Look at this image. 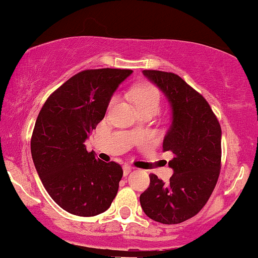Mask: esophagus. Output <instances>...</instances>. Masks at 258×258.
Instances as JSON below:
<instances>
[{"mask_svg":"<svg viewBox=\"0 0 258 258\" xmlns=\"http://www.w3.org/2000/svg\"><path fill=\"white\" fill-rule=\"evenodd\" d=\"M134 169V168L133 167H130V166H124L123 167V173H124V175H128L130 172H132V170Z\"/></svg>","mask_w":258,"mask_h":258,"instance_id":"esophagus-1","label":"esophagus"}]
</instances>
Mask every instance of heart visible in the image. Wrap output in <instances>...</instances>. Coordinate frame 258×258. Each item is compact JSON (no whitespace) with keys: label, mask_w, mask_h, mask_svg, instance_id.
Here are the masks:
<instances>
[{"label":"heart","mask_w":258,"mask_h":258,"mask_svg":"<svg viewBox=\"0 0 258 258\" xmlns=\"http://www.w3.org/2000/svg\"><path fill=\"white\" fill-rule=\"evenodd\" d=\"M132 98L134 101L135 106L138 107L139 111L151 108L157 112L158 108H160L161 92L155 85H152L150 83L140 84V85L135 86L132 90ZM113 105L114 98H111L108 106L112 107Z\"/></svg>","instance_id":"b5f03b06"}]
</instances>
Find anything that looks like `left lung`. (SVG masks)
Listing matches in <instances>:
<instances>
[{"instance_id":"left-lung-1","label":"left lung","mask_w":258,"mask_h":258,"mask_svg":"<svg viewBox=\"0 0 258 258\" xmlns=\"http://www.w3.org/2000/svg\"><path fill=\"white\" fill-rule=\"evenodd\" d=\"M166 95L173 120L163 140L174 174L164 184L150 174L140 195L145 215L163 224H178L196 216L212 195L221 172L222 130L206 98L174 73L144 71Z\"/></svg>"}]
</instances>
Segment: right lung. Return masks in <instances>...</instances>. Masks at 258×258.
Here are the masks:
<instances>
[{
  "instance_id": "right-lung-1",
  "label": "right lung",
  "mask_w": 258,
  "mask_h": 258,
  "mask_svg": "<svg viewBox=\"0 0 258 258\" xmlns=\"http://www.w3.org/2000/svg\"><path fill=\"white\" fill-rule=\"evenodd\" d=\"M132 73L113 68L79 72L52 92L37 115L30 141L34 164L48 195L72 215H100L117 195L120 164L97 160L84 143Z\"/></svg>"
}]
</instances>
